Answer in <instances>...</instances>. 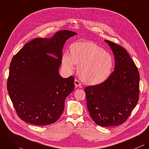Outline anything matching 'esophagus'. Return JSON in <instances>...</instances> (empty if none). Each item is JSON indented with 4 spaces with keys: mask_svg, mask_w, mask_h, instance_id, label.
Wrapping results in <instances>:
<instances>
[{
    "mask_svg": "<svg viewBox=\"0 0 149 149\" xmlns=\"http://www.w3.org/2000/svg\"><path fill=\"white\" fill-rule=\"evenodd\" d=\"M74 85L76 86H81V84L77 79H75L74 80Z\"/></svg>",
    "mask_w": 149,
    "mask_h": 149,
    "instance_id": "esophagus-1",
    "label": "esophagus"
}]
</instances>
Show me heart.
<instances>
[{
  "label": "heart",
  "mask_w": 149,
  "mask_h": 149,
  "mask_svg": "<svg viewBox=\"0 0 149 149\" xmlns=\"http://www.w3.org/2000/svg\"><path fill=\"white\" fill-rule=\"evenodd\" d=\"M70 54L65 52L62 65L68 72H73L75 65L81 79L87 84L97 85L109 77L115 65L113 56L99 45L88 41L73 43Z\"/></svg>",
  "instance_id": "obj_1"
}]
</instances>
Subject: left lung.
I'll list each match as a JSON object with an SVG mask.
<instances>
[{
    "instance_id": "8db88e82",
    "label": "left lung",
    "mask_w": 149,
    "mask_h": 149,
    "mask_svg": "<svg viewBox=\"0 0 149 149\" xmlns=\"http://www.w3.org/2000/svg\"><path fill=\"white\" fill-rule=\"evenodd\" d=\"M115 56V69L104 82L84 89L87 108L93 120L102 127L125 123L136 106L139 73L125 49L105 40Z\"/></svg>"
}]
</instances>
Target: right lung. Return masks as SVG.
<instances>
[{
  "label": "right lung",
  "instance_id": "1",
  "mask_svg": "<svg viewBox=\"0 0 149 149\" xmlns=\"http://www.w3.org/2000/svg\"><path fill=\"white\" fill-rule=\"evenodd\" d=\"M76 34L61 30L50 38H35L13 58L7 87L17 113L24 122L49 125L61 115L65 100L74 83L72 76L61 77L58 68L65 43Z\"/></svg>",
  "mask_w": 149,
  "mask_h": 149
}]
</instances>
